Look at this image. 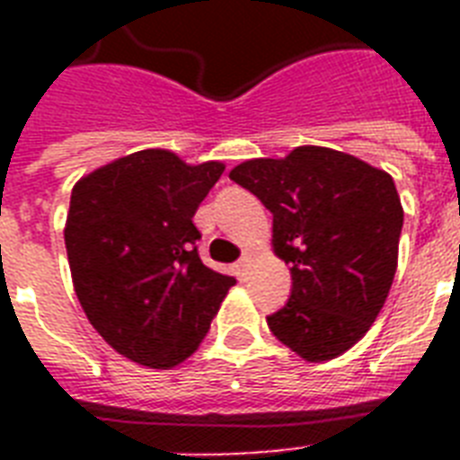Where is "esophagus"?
<instances>
[{
    "label": "esophagus",
    "instance_id": "esophagus-1",
    "mask_svg": "<svg viewBox=\"0 0 460 460\" xmlns=\"http://www.w3.org/2000/svg\"><path fill=\"white\" fill-rule=\"evenodd\" d=\"M248 262H251V260H248V258H241V260H238V262H236V265H234V272H236L238 279H243L245 272H248Z\"/></svg>",
    "mask_w": 460,
    "mask_h": 460
}]
</instances>
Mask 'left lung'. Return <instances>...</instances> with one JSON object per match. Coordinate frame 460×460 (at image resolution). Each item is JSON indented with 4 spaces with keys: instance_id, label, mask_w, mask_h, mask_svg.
Here are the masks:
<instances>
[{
    "instance_id": "1",
    "label": "left lung",
    "mask_w": 460,
    "mask_h": 460,
    "mask_svg": "<svg viewBox=\"0 0 460 460\" xmlns=\"http://www.w3.org/2000/svg\"><path fill=\"white\" fill-rule=\"evenodd\" d=\"M229 179L272 212L274 252L291 265V298L267 317L272 334L310 363L341 356L377 320L399 265L394 179L317 146L248 159Z\"/></svg>"
}]
</instances>
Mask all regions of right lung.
I'll use <instances>...</instances> for the list:
<instances>
[{
  "mask_svg": "<svg viewBox=\"0 0 460 460\" xmlns=\"http://www.w3.org/2000/svg\"><path fill=\"white\" fill-rule=\"evenodd\" d=\"M222 172V162L140 150L71 190L64 241L75 296L104 341L146 367L193 356L236 284L202 265L195 245V209Z\"/></svg>",
  "mask_w": 460,
  "mask_h": 460,
  "instance_id": "right-lung-1",
  "label": "right lung"
}]
</instances>
